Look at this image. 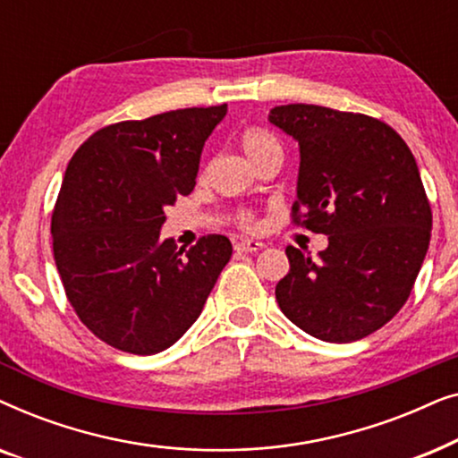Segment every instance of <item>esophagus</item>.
<instances>
[{
    "mask_svg": "<svg viewBox=\"0 0 458 458\" xmlns=\"http://www.w3.org/2000/svg\"><path fill=\"white\" fill-rule=\"evenodd\" d=\"M265 248V243L262 242H256V240H242L235 243V250L237 252H246V254H254L259 252V250Z\"/></svg>",
    "mask_w": 458,
    "mask_h": 458,
    "instance_id": "esophagus-1",
    "label": "esophagus"
}]
</instances>
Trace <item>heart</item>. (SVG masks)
Instances as JSON below:
<instances>
[{"instance_id":"1","label":"heart","mask_w":458,"mask_h":458,"mask_svg":"<svg viewBox=\"0 0 458 458\" xmlns=\"http://www.w3.org/2000/svg\"><path fill=\"white\" fill-rule=\"evenodd\" d=\"M240 143H242L243 154L248 156L250 162H254L260 154H265L267 149L277 148V141H275V137L268 133V131L259 129V127H250V129L243 131L242 137H240ZM240 225L243 229H254L256 221H254L252 215L243 212V215H240Z\"/></svg>"}]
</instances>
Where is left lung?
<instances>
[{"label":"left lung","instance_id":"obj_1","mask_svg":"<svg viewBox=\"0 0 458 458\" xmlns=\"http://www.w3.org/2000/svg\"><path fill=\"white\" fill-rule=\"evenodd\" d=\"M268 121L300 146L293 223L329 240L318 259L285 248L279 309L317 340L367 337L403 309L429 248L415 156L390 124L354 112L287 104Z\"/></svg>","mask_w":458,"mask_h":458}]
</instances>
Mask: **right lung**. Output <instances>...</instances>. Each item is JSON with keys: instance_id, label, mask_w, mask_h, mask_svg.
<instances>
[{"instance_id": "add662e5", "label": "right lung", "mask_w": 458, "mask_h": 458, "mask_svg": "<svg viewBox=\"0 0 458 458\" xmlns=\"http://www.w3.org/2000/svg\"><path fill=\"white\" fill-rule=\"evenodd\" d=\"M225 114L227 104L110 124L68 162L52 215L55 267L77 317L112 348L143 356L173 346L231 259L225 235L190 250L160 237L165 208L196 187Z\"/></svg>"}]
</instances>
